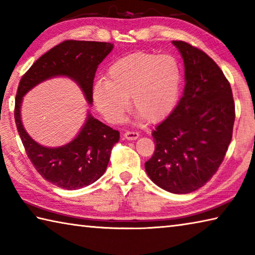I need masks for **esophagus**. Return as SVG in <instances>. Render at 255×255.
Wrapping results in <instances>:
<instances>
[{
	"label": "esophagus",
	"instance_id": "1",
	"mask_svg": "<svg viewBox=\"0 0 255 255\" xmlns=\"http://www.w3.org/2000/svg\"><path fill=\"white\" fill-rule=\"evenodd\" d=\"M125 139L127 140H136L138 137H139V132L137 131H126L124 133Z\"/></svg>",
	"mask_w": 255,
	"mask_h": 255
}]
</instances>
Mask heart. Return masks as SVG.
Listing matches in <instances>:
<instances>
[{
	"mask_svg": "<svg viewBox=\"0 0 255 255\" xmlns=\"http://www.w3.org/2000/svg\"><path fill=\"white\" fill-rule=\"evenodd\" d=\"M182 69L169 54L136 52L115 61L107 79L92 88L96 108L112 124L122 123L130 108L138 119L155 124L167 117L178 101Z\"/></svg>",
	"mask_w": 255,
	"mask_h": 255,
	"instance_id": "heart-1",
	"label": "heart"
}]
</instances>
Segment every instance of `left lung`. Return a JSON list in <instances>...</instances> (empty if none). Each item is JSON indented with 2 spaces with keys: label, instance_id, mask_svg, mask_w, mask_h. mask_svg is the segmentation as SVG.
Returning a JSON list of instances; mask_svg holds the SVG:
<instances>
[{
  "label": "left lung",
  "instance_id": "left-lung-1",
  "mask_svg": "<svg viewBox=\"0 0 255 255\" xmlns=\"http://www.w3.org/2000/svg\"><path fill=\"white\" fill-rule=\"evenodd\" d=\"M184 61L182 98L151 132L156 148L145 163L149 178L174 194L196 191L212 178L232 139V89L208 55L183 41L172 42Z\"/></svg>",
  "mask_w": 255,
  "mask_h": 255
}]
</instances>
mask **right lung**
Listing matches in <instances>:
<instances>
[{
  "mask_svg": "<svg viewBox=\"0 0 255 255\" xmlns=\"http://www.w3.org/2000/svg\"><path fill=\"white\" fill-rule=\"evenodd\" d=\"M113 49L114 44L107 42L64 41L36 60L18 85L14 110L18 135L38 173L55 186L71 191L98 180L107 169L112 148L119 140L120 133L96 119L88 110L85 124L71 141L59 147L43 146L23 126V97L41 82L66 77L79 86L91 106L97 68Z\"/></svg>",
  "mask_w": 255,
  "mask_h": 255,
  "instance_id": "right-lung-1",
  "label": "right lung"
}]
</instances>
